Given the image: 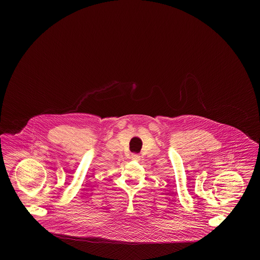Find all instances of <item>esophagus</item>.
<instances>
[{
  "instance_id": "1",
  "label": "esophagus",
  "mask_w": 260,
  "mask_h": 260,
  "mask_svg": "<svg viewBox=\"0 0 260 260\" xmlns=\"http://www.w3.org/2000/svg\"><path fill=\"white\" fill-rule=\"evenodd\" d=\"M132 159L135 160V161H139L140 156L138 154H132Z\"/></svg>"
}]
</instances>
